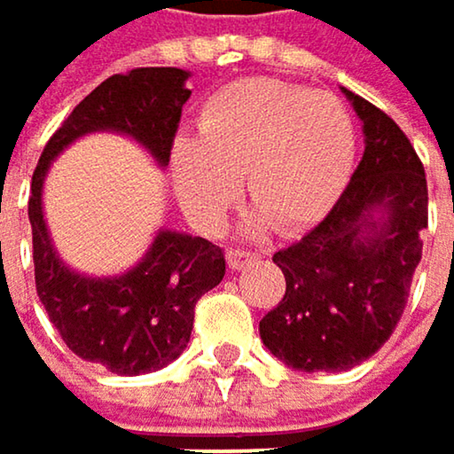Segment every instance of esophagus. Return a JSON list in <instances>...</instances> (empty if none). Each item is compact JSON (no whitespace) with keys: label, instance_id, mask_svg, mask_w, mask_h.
I'll return each mask as SVG.
<instances>
[{"label":"esophagus","instance_id":"obj_1","mask_svg":"<svg viewBox=\"0 0 454 454\" xmlns=\"http://www.w3.org/2000/svg\"><path fill=\"white\" fill-rule=\"evenodd\" d=\"M229 269H234V271H242L245 266H250L253 261H255V255L253 253H245V250H229Z\"/></svg>","mask_w":454,"mask_h":454}]
</instances>
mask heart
Returning a JSON list of instances; mask_svg holds the SVG:
<instances>
[{
    "instance_id": "obj_1",
    "label": "heart",
    "mask_w": 454,
    "mask_h": 454,
    "mask_svg": "<svg viewBox=\"0 0 454 454\" xmlns=\"http://www.w3.org/2000/svg\"><path fill=\"white\" fill-rule=\"evenodd\" d=\"M196 127L199 137H175L169 164L175 196L201 231L223 225L239 175L279 231L306 229L338 201L356 159V127L338 98L263 76L217 90Z\"/></svg>"
}]
</instances>
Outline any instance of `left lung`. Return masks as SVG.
Returning a JSON list of instances; mask_svg holds the SVG:
<instances>
[{
	"mask_svg": "<svg viewBox=\"0 0 454 454\" xmlns=\"http://www.w3.org/2000/svg\"><path fill=\"white\" fill-rule=\"evenodd\" d=\"M364 132V156L327 217L279 250L287 290L261 319L263 346L301 372L367 362L407 306L428 229L423 164L399 124L343 90Z\"/></svg>",
	"mask_w": 454,
	"mask_h": 454,
	"instance_id": "8db88e82",
	"label": "left lung"
}]
</instances>
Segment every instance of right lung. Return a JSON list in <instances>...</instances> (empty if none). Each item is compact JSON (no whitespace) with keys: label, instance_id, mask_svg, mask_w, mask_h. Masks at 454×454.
Wrapping results in <instances>:
<instances>
[{"label":"right lung","instance_id":"add662e5","mask_svg":"<svg viewBox=\"0 0 454 454\" xmlns=\"http://www.w3.org/2000/svg\"><path fill=\"white\" fill-rule=\"evenodd\" d=\"M191 71L132 68L100 82L47 140L31 177L28 220L36 295L63 343L114 375L156 372L191 340L196 301L225 274L223 250L201 237L159 229L145 255L116 277H87L55 250L42 193L44 177L74 140L116 132L143 145L164 169L177 132Z\"/></svg>","mask_w":454,"mask_h":454}]
</instances>
